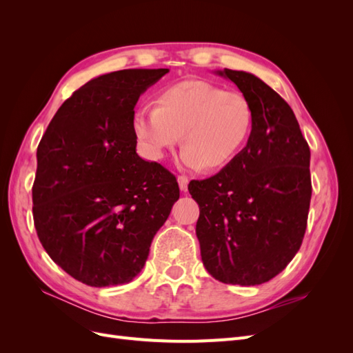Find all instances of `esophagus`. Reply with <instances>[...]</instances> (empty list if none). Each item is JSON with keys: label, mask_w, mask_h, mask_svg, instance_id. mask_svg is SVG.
Segmentation results:
<instances>
[{"label": "esophagus", "mask_w": 353, "mask_h": 353, "mask_svg": "<svg viewBox=\"0 0 353 353\" xmlns=\"http://www.w3.org/2000/svg\"><path fill=\"white\" fill-rule=\"evenodd\" d=\"M178 185H179V190L183 191V193H185V191L188 190V178L187 176H178Z\"/></svg>", "instance_id": "34e87169"}]
</instances>
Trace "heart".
Listing matches in <instances>:
<instances>
[{
	"label": "heart",
	"mask_w": 353,
	"mask_h": 353,
	"mask_svg": "<svg viewBox=\"0 0 353 353\" xmlns=\"http://www.w3.org/2000/svg\"><path fill=\"white\" fill-rule=\"evenodd\" d=\"M253 121V108L243 94L206 81H184L160 92L157 108L138 109L132 126L153 159H162L183 134V166L213 170L240 153Z\"/></svg>",
	"instance_id": "heart-1"
}]
</instances>
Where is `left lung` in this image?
<instances>
[{
	"instance_id": "left-lung-1",
	"label": "left lung",
	"mask_w": 353,
	"mask_h": 353,
	"mask_svg": "<svg viewBox=\"0 0 353 353\" xmlns=\"http://www.w3.org/2000/svg\"><path fill=\"white\" fill-rule=\"evenodd\" d=\"M215 73L248 97L254 121L248 144L225 168L188 184L200 208L196 234L213 279L258 285L301 249L312 194L311 150L290 105L262 79L243 70Z\"/></svg>"
}]
</instances>
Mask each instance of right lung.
<instances>
[{
    "instance_id": "1",
    "label": "right lung",
    "mask_w": 353,
    "mask_h": 353,
    "mask_svg": "<svg viewBox=\"0 0 353 353\" xmlns=\"http://www.w3.org/2000/svg\"><path fill=\"white\" fill-rule=\"evenodd\" d=\"M168 69H125L91 79L60 105L37 150L32 187L42 248L91 287L132 281L179 199L176 178L137 154L140 95Z\"/></svg>"
}]
</instances>
